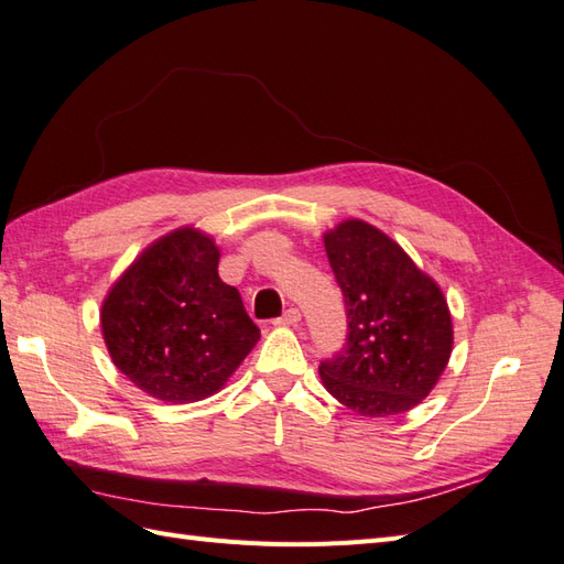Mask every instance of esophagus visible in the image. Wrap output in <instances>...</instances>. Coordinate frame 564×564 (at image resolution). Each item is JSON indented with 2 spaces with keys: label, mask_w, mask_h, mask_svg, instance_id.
I'll list each match as a JSON object with an SVG mask.
<instances>
[{
  "label": "esophagus",
  "mask_w": 564,
  "mask_h": 564,
  "mask_svg": "<svg viewBox=\"0 0 564 564\" xmlns=\"http://www.w3.org/2000/svg\"><path fill=\"white\" fill-rule=\"evenodd\" d=\"M297 322H300V310H295V307L285 310L283 316H279V319H273V324H276V326H295Z\"/></svg>",
  "instance_id": "esophagus-1"
}]
</instances>
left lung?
Wrapping results in <instances>:
<instances>
[{"mask_svg": "<svg viewBox=\"0 0 564 564\" xmlns=\"http://www.w3.org/2000/svg\"><path fill=\"white\" fill-rule=\"evenodd\" d=\"M324 248L348 312V340L319 365L324 388L362 416L416 408L453 352V319L438 283L367 221L326 230Z\"/></svg>", "mask_w": 564, "mask_h": 564, "instance_id": "1", "label": "left lung"}]
</instances>
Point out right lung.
<instances>
[{"label":"right lung","instance_id":"1","mask_svg":"<svg viewBox=\"0 0 564 564\" xmlns=\"http://www.w3.org/2000/svg\"><path fill=\"white\" fill-rule=\"evenodd\" d=\"M219 248L193 226L138 254L102 302L111 362L171 405L214 395L259 340L240 293L219 279Z\"/></svg>","mask_w":564,"mask_h":564}]
</instances>
